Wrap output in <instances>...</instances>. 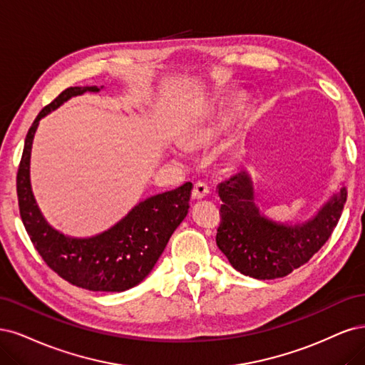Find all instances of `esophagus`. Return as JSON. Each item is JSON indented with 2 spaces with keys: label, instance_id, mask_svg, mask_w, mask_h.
Wrapping results in <instances>:
<instances>
[{
  "label": "esophagus",
  "instance_id": "1",
  "mask_svg": "<svg viewBox=\"0 0 365 365\" xmlns=\"http://www.w3.org/2000/svg\"><path fill=\"white\" fill-rule=\"evenodd\" d=\"M207 194H209L207 185H205L202 182H198V183L194 185V187H192V200H203V198L207 197Z\"/></svg>",
  "mask_w": 365,
  "mask_h": 365
}]
</instances>
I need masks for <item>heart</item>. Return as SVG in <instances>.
Segmentation results:
<instances>
[{
    "label": "heart",
    "mask_w": 365,
    "mask_h": 365,
    "mask_svg": "<svg viewBox=\"0 0 365 365\" xmlns=\"http://www.w3.org/2000/svg\"><path fill=\"white\" fill-rule=\"evenodd\" d=\"M245 108V98L242 96L232 97L218 110H212L191 123L183 132V144L187 150L205 151L212 148L221 136L227 132L232 123L238 118ZM182 156L183 151H178Z\"/></svg>",
    "instance_id": "1"
}]
</instances>
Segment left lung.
I'll list each match as a JSON object with an SVG mask.
<instances>
[{"label":"left lung","mask_w":365,"mask_h":365,"mask_svg":"<svg viewBox=\"0 0 365 365\" xmlns=\"http://www.w3.org/2000/svg\"><path fill=\"white\" fill-rule=\"evenodd\" d=\"M221 222L217 245L240 273L259 280L289 274L307 264L331 237L347 198L341 187L303 222H279L267 218L255 203L249 173L241 171L218 185Z\"/></svg>","instance_id":"obj_1"}]
</instances>
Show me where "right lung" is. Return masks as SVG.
<instances>
[{
    "label": "right lung",
    "mask_w": 365,
    "mask_h": 365,
    "mask_svg": "<svg viewBox=\"0 0 365 365\" xmlns=\"http://www.w3.org/2000/svg\"><path fill=\"white\" fill-rule=\"evenodd\" d=\"M103 86L65 89L43 108L31 124L16 178L19 214L42 259L69 284L89 291L121 292L140 284L165 250L173 232L190 209L192 183L145 198L110 229L86 238L68 237L48 225L34 200L30 183V158L39 121L69 98Z\"/></svg>",
    "instance_id": "add662e5"
}]
</instances>
